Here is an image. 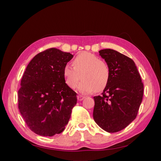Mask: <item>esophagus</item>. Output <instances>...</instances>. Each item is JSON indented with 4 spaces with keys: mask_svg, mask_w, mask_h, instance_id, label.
I'll use <instances>...</instances> for the list:
<instances>
[{
    "mask_svg": "<svg viewBox=\"0 0 161 161\" xmlns=\"http://www.w3.org/2000/svg\"><path fill=\"white\" fill-rule=\"evenodd\" d=\"M85 98V97L83 96V95H79L77 96V99L79 101H82V99H84Z\"/></svg>",
    "mask_w": 161,
    "mask_h": 161,
    "instance_id": "1",
    "label": "esophagus"
}]
</instances>
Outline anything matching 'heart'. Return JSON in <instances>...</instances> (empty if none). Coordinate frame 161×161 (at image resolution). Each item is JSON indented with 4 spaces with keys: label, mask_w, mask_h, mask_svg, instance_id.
I'll list each match as a JSON object with an SVG mask.
<instances>
[{
    "label": "heart",
    "mask_w": 161,
    "mask_h": 161,
    "mask_svg": "<svg viewBox=\"0 0 161 161\" xmlns=\"http://www.w3.org/2000/svg\"><path fill=\"white\" fill-rule=\"evenodd\" d=\"M73 67L66 64L63 69V76L67 85L75 89L78 82L82 80L78 86L82 93H89L104 89L110 78V69L106 62L93 53L82 52L78 54L72 62Z\"/></svg>",
    "instance_id": "obj_1"
}]
</instances>
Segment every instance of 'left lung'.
Returning <instances> with one entry per match:
<instances>
[{"instance_id":"1","label":"left lung","mask_w":161,"mask_h":161,"mask_svg":"<svg viewBox=\"0 0 161 161\" xmlns=\"http://www.w3.org/2000/svg\"><path fill=\"white\" fill-rule=\"evenodd\" d=\"M99 52L109 66L110 78L101 95L93 97V118L105 131L118 132L137 116L144 85L131 58L111 49Z\"/></svg>"}]
</instances>
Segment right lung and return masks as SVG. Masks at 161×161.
I'll list each match as a JSON object with an SVG mask.
<instances>
[{
  "label": "right lung",
  "instance_id": "add662e5",
  "mask_svg": "<svg viewBox=\"0 0 161 161\" xmlns=\"http://www.w3.org/2000/svg\"><path fill=\"white\" fill-rule=\"evenodd\" d=\"M72 58L52 47L37 53L27 65L18 91V107L34 133L60 134L69 122L77 94L65 82L63 69Z\"/></svg>",
  "mask_w": 161,
  "mask_h": 161
}]
</instances>
